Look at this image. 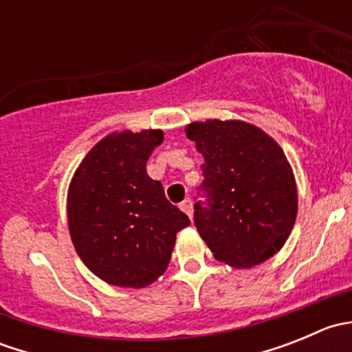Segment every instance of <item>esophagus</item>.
Wrapping results in <instances>:
<instances>
[{"label":"esophagus","instance_id":"obj_1","mask_svg":"<svg viewBox=\"0 0 352 352\" xmlns=\"http://www.w3.org/2000/svg\"><path fill=\"white\" fill-rule=\"evenodd\" d=\"M180 209H182V211L186 212V214L189 216V218H192L194 209H192V201H190V199H186V201H184L182 204H180Z\"/></svg>","mask_w":352,"mask_h":352}]
</instances>
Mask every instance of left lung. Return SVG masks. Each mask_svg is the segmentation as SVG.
Here are the masks:
<instances>
[{"label":"left lung","mask_w":352,"mask_h":352,"mask_svg":"<svg viewBox=\"0 0 352 352\" xmlns=\"http://www.w3.org/2000/svg\"><path fill=\"white\" fill-rule=\"evenodd\" d=\"M204 156L194 225L214 257L247 269L281 250L293 230L298 194L293 170L271 136L242 120L186 127Z\"/></svg>","instance_id":"obj_1"}]
</instances>
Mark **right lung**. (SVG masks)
Instances as JSON below:
<instances>
[{
  "label": "right lung",
  "instance_id": "1",
  "mask_svg": "<svg viewBox=\"0 0 352 352\" xmlns=\"http://www.w3.org/2000/svg\"><path fill=\"white\" fill-rule=\"evenodd\" d=\"M163 131L112 133L95 144L67 190V223L81 261L105 283L144 287L168 267L190 219L168 202L146 162Z\"/></svg>",
  "mask_w": 352,
  "mask_h": 352
}]
</instances>
